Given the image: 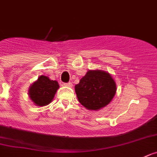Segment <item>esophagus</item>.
Here are the masks:
<instances>
[{
    "mask_svg": "<svg viewBox=\"0 0 157 157\" xmlns=\"http://www.w3.org/2000/svg\"><path fill=\"white\" fill-rule=\"evenodd\" d=\"M64 86H67V87H71L72 86V84L71 82H67V83H64Z\"/></svg>",
    "mask_w": 157,
    "mask_h": 157,
    "instance_id": "1",
    "label": "esophagus"
}]
</instances>
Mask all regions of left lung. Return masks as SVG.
<instances>
[{
    "label": "left lung",
    "mask_w": 157,
    "mask_h": 157,
    "mask_svg": "<svg viewBox=\"0 0 157 157\" xmlns=\"http://www.w3.org/2000/svg\"><path fill=\"white\" fill-rule=\"evenodd\" d=\"M79 103L89 110H99L109 104L117 86L111 75L103 70H89L75 86Z\"/></svg>",
    "instance_id": "8db88e82"
}]
</instances>
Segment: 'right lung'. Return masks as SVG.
<instances>
[{
  "label": "right lung",
  "mask_w": 157,
  "mask_h": 157,
  "mask_svg": "<svg viewBox=\"0 0 157 157\" xmlns=\"http://www.w3.org/2000/svg\"><path fill=\"white\" fill-rule=\"evenodd\" d=\"M59 84L45 75H40L29 89L28 95L33 103L39 107H44L52 102Z\"/></svg>",
  "instance_id": "add662e5"
}]
</instances>
